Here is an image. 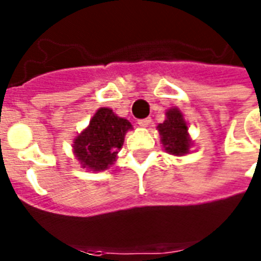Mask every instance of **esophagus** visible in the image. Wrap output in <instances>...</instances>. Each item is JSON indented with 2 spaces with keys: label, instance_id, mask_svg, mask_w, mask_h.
Wrapping results in <instances>:
<instances>
[{
  "label": "esophagus",
  "instance_id": "34e87169",
  "mask_svg": "<svg viewBox=\"0 0 261 261\" xmlns=\"http://www.w3.org/2000/svg\"><path fill=\"white\" fill-rule=\"evenodd\" d=\"M151 123V118H145V119H139L138 124L142 127H147Z\"/></svg>",
  "mask_w": 261,
  "mask_h": 261
}]
</instances>
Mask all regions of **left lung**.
Wrapping results in <instances>:
<instances>
[{
	"label": "left lung",
	"instance_id": "left-lung-1",
	"mask_svg": "<svg viewBox=\"0 0 261 261\" xmlns=\"http://www.w3.org/2000/svg\"><path fill=\"white\" fill-rule=\"evenodd\" d=\"M157 128L161 135V142L168 153L174 155L188 153L191 143L188 138V126L177 108L168 111L167 119L159 124Z\"/></svg>",
	"mask_w": 261,
	"mask_h": 261
}]
</instances>
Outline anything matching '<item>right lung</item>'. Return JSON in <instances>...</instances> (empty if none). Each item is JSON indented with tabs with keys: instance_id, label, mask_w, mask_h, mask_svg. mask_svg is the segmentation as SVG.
<instances>
[{
	"instance_id": "right-lung-1",
	"label": "right lung",
	"mask_w": 261,
	"mask_h": 261,
	"mask_svg": "<svg viewBox=\"0 0 261 261\" xmlns=\"http://www.w3.org/2000/svg\"><path fill=\"white\" fill-rule=\"evenodd\" d=\"M131 123L119 118L110 108H100L89 127L74 139V153L84 168L104 171L114 164Z\"/></svg>"
}]
</instances>
